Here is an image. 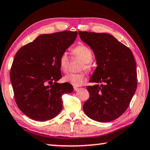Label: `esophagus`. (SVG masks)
<instances>
[{
    "mask_svg": "<svg viewBox=\"0 0 150 150\" xmlns=\"http://www.w3.org/2000/svg\"><path fill=\"white\" fill-rule=\"evenodd\" d=\"M79 89H80V88H78V87H76V86L74 87V91H78Z\"/></svg>",
    "mask_w": 150,
    "mask_h": 150,
    "instance_id": "1",
    "label": "esophagus"
}]
</instances>
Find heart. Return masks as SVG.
<instances>
[{"mask_svg": "<svg viewBox=\"0 0 150 150\" xmlns=\"http://www.w3.org/2000/svg\"><path fill=\"white\" fill-rule=\"evenodd\" d=\"M72 52L75 56L79 57L83 62V64L80 66V70L85 69V70H89L91 69V62L93 60V55L88 47L84 45H79L74 48ZM69 63H70V60H69L67 53L63 52L59 57V66L61 70L64 72H67ZM64 80L66 82L72 84V86H79L84 84V82L86 81V76L83 72L77 74L70 73L64 77Z\"/></svg>", "mask_w": 150, "mask_h": 150, "instance_id": "heart-1", "label": "heart"}]
</instances>
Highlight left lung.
Returning a JSON list of instances; mask_svg holds the SVG:
<instances>
[{"label": "left lung", "mask_w": 150, "mask_h": 150, "mask_svg": "<svg viewBox=\"0 0 150 150\" xmlns=\"http://www.w3.org/2000/svg\"><path fill=\"white\" fill-rule=\"evenodd\" d=\"M94 54L97 67L90 80L100 85L86 87L90 97L83 105L87 116L98 122L113 121L127 109L136 91L137 69L129 48L105 33L78 31Z\"/></svg>", "instance_id": "obj_1"}]
</instances>
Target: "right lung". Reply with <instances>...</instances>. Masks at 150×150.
Listing matches in <instances>:
<instances>
[{"mask_svg":"<svg viewBox=\"0 0 150 150\" xmlns=\"http://www.w3.org/2000/svg\"><path fill=\"white\" fill-rule=\"evenodd\" d=\"M77 31L43 34L18 50L10 78L19 109L33 120L54 118L62 109V96L73 92L62 78L59 57L74 42Z\"/></svg>","mask_w":150,"mask_h":150,"instance_id":"right-lung-1","label":"right lung"}]
</instances>
